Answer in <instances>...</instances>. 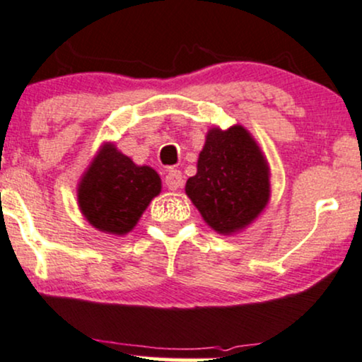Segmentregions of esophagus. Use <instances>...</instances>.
Returning a JSON list of instances; mask_svg holds the SVG:
<instances>
[{
    "label": "esophagus",
    "instance_id": "34e87169",
    "mask_svg": "<svg viewBox=\"0 0 362 362\" xmlns=\"http://www.w3.org/2000/svg\"><path fill=\"white\" fill-rule=\"evenodd\" d=\"M165 185L168 190L182 189V185H184V177H182V172L175 170V168L168 170V173L165 175Z\"/></svg>",
    "mask_w": 362,
    "mask_h": 362
}]
</instances>
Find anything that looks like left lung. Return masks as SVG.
I'll use <instances>...</instances> for the list:
<instances>
[{"label":"left lung","mask_w":362,"mask_h":362,"mask_svg":"<svg viewBox=\"0 0 362 362\" xmlns=\"http://www.w3.org/2000/svg\"><path fill=\"white\" fill-rule=\"evenodd\" d=\"M185 194L217 234L249 227L271 199V168L252 134L242 125L210 128Z\"/></svg>","instance_id":"1"}]
</instances>
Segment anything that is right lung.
I'll use <instances>...</instances> for the list:
<instances>
[{"label":"right lung","mask_w":362,"mask_h":362,"mask_svg":"<svg viewBox=\"0 0 362 362\" xmlns=\"http://www.w3.org/2000/svg\"><path fill=\"white\" fill-rule=\"evenodd\" d=\"M162 192L160 175L148 165H136L107 141L80 178L76 197L86 222L100 232L127 235L141 214Z\"/></svg>","instance_id":"1"}]
</instances>
